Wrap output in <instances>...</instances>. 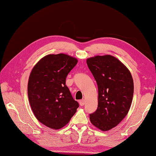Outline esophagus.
I'll list each match as a JSON object with an SVG mask.
<instances>
[{"mask_svg":"<svg viewBox=\"0 0 156 156\" xmlns=\"http://www.w3.org/2000/svg\"><path fill=\"white\" fill-rule=\"evenodd\" d=\"M84 100H80L79 101V105L81 106H83L84 105Z\"/></svg>","mask_w":156,"mask_h":156,"instance_id":"1","label":"esophagus"}]
</instances>
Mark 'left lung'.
I'll use <instances>...</instances> for the list:
<instances>
[{"label":"left lung","instance_id":"8db88e82","mask_svg":"<svg viewBox=\"0 0 156 156\" xmlns=\"http://www.w3.org/2000/svg\"><path fill=\"white\" fill-rule=\"evenodd\" d=\"M87 63L98 88V108L90 114V120L98 129L108 131L119 124L129 110L133 78L128 69L111 55L94 56Z\"/></svg>","mask_w":156,"mask_h":156}]
</instances>
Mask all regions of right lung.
Segmentation results:
<instances>
[{
    "label": "right lung",
    "mask_w": 156,
    "mask_h": 156,
    "mask_svg": "<svg viewBox=\"0 0 156 156\" xmlns=\"http://www.w3.org/2000/svg\"><path fill=\"white\" fill-rule=\"evenodd\" d=\"M77 63L67 55H49L30 73L28 96L32 110L41 123L51 129L67 124L79 106L66 85L68 74Z\"/></svg>",
    "instance_id": "1"
}]
</instances>
